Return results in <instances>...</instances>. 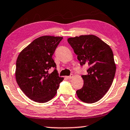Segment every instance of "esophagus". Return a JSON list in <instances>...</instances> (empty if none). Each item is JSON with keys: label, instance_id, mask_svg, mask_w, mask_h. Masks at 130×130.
Returning <instances> with one entry per match:
<instances>
[{"label": "esophagus", "instance_id": "esophagus-1", "mask_svg": "<svg viewBox=\"0 0 130 130\" xmlns=\"http://www.w3.org/2000/svg\"><path fill=\"white\" fill-rule=\"evenodd\" d=\"M73 77V75H71L70 76H67V79H72Z\"/></svg>", "mask_w": 130, "mask_h": 130}]
</instances>
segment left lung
I'll return each mask as SVG.
<instances>
[{"instance_id": "1", "label": "left lung", "mask_w": 130, "mask_h": 130, "mask_svg": "<svg viewBox=\"0 0 130 130\" xmlns=\"http://www.w3.org/2000/svg\"><path fill=\"white\" fill-rule=\"evenodd\" d=\"M68 42L77 55L80 65L89 67L82 75L84 86L76 91L82 102L93 103L104 96L113 83L116 67L110 46L94 35L69 38Z\"/></svg>"}]
</instances>
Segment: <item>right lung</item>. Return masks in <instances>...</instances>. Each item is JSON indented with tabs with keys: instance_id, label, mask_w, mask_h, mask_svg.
I'll use <instances>...</instances> for the list:
<instances>
[{
	"instance_id": "1",
	"label": "right lung",
	"mask_w": 130,
	"mask_h": 130,
	"mask_svg": "<svg viewBox=\"0 0 130 130\" xmlns=\"http://www.w3.org/2000/svg\"><path fill=\"white\" fill-rule=\"evenodd\" d=\"M62 37L44 36L36 38L17 57L15 79L23 93L31 100L46 103L57 94L63 77H59L53 54ZM54 69L51 74L50 69Z\"/></svg>"
}]
</instances>
